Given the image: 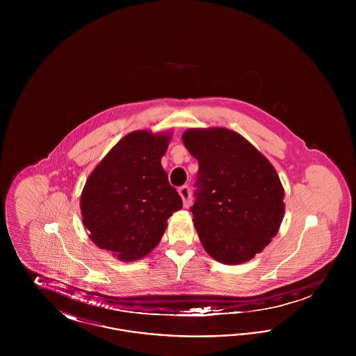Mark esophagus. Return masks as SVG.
<instances>
[{
	"label": "esophagus",
	"mask_w": 356,
	"mask_h": 356,
	"mask_svg": "<svg viewBox=\"0 0 356 356\" xmlns=\"http://www.w3.org/2000/svg\"><path fill=\"white\" fill-rule=\"evenodd\" d=\"M179 195H180L181 199H183L184 208H189V207H191V189H189V186H180V188H179Z\"/></svg>",
	"instance_id": "34e87169"
}]
</instances>
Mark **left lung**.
I'll use <instances>...</instances> for the list:
<instances>
[{"mask_svg":"<svg viewBox=\"0 0 356 356\" xmlns=\"http://www.w3.org/2000/svg\"><path fill=\"white\" fill-rule=\"evenodd\" d=\"M199 161L193 224L205 252L222 264L254 259L279 232L284 188L270 160L236 132L189 128L181 136Z\"/></svg>","mask_w":356,"mask_h":356,"instance_id":"left-lung-1","label":"left lung"}]
</instances>
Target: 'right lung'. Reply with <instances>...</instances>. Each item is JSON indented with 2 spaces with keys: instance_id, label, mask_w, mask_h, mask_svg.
I'll use <instances>...</instances> for the list:
<instances>
[{
  "instance_id": "add662e5",
  "label": "right lung",
  "mask_w": 356,
  "mask_h": 356,
  "mask_svg": "<svg viewBox=\"0 0 356 356\" xmlns=\"http://www.w3.org/2000/svg\"><path fill=\"white\" fill-rule=\"evenodd\" d=\"M172 132L141 129L124 136L92 170L80 209L89 238L122 261H135L160 243L183 202L161 157Z\"/></svg>"
}]
</instances>
